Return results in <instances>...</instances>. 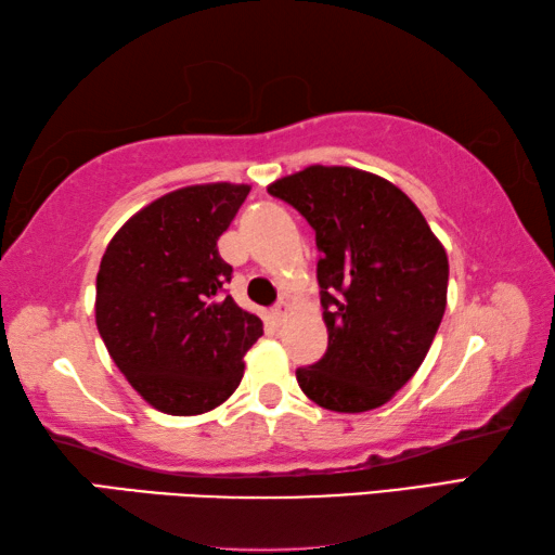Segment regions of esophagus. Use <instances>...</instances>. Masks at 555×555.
<instances>
[{"label": "esophagus", "instance_id": "1", "mask_svg": "<svg viewBox=\"0 0 555 555\" xmlns=\"http://www.w3.org/2000/svg\"><path fill=\"white\" fill-rule=\"evenodd\" d=\"M286 313H288V304H286V300H279V304H276L274 308H271V315H274L276 323H284Z\"/></svg>", "mask_w": 555, "mask_h": 555}]
</instances>
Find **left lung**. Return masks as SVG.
Segmentation results:
<instances>
[{
	"label": "left lung",
	"mask_w": 555,
	"mask_h": 555,
	"mask_svg": "<svg viewBox=\"0 0 555 555\" xmlns=\"http://www.w3.org/2000/svg\"><path fill=\"white\" fill-rule=\"evenodd\" d=\"M315 230L327 350L298 367L318 406L360 413L406 384L446 313L448 255L416 205L387 178L308 166L271 183Z\"/></svg>",
	"instance_id": "left-lung-1"
}]
</instances>
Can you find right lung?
<instances>
[{"label": "right lung", "mask_w": 555, "mask_h": 555, "mask_svg": "<svg viewBox=\"0 0 555 555\" xmlns=\"http://www.w3.org/2000/svg\"><path fill=\"white\" fill-rule=\"evenodd\" d=\"M247 195L244 183L178 188L131 215L100 261V337L139 397L171 416L228 401L264 333L224 294L232 267L218 251Z\"/></svg>", "instance_id": "add662e5"}]
</instances>
